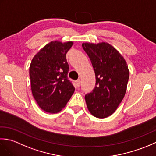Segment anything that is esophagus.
Here are the masks:
<instances>
[{"instance_id": "esophagus-1", "label": "esophagus", "mask_w": 156, "mask_h": 156, "mask_svg": "<svg viewBox=\"0 0 156 156\" xmlns=\"http://www.w3.org/2000/svg\"><path fill=\"white\" fill-rule=\"evenodd\" d=\"M76 86H77L78 87H80V84H81L80 80H76Z\"/></svg>"}]
</instances>
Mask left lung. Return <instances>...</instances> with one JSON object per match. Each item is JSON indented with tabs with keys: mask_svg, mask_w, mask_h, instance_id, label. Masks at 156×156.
<instances>
[{
	"mask_svg": "<svg viewBox=\"0 0 156 156\" xmlns=\"http://www.w3.org/2000/svg\"><path fill=\"white\" fill-rule=\"evenodd\" d=\"M96 76L95 87L85 95L88 111L95 117L103 119L114 113L127 90L129 71L122 55L107 42L83 43Z\"/></svg>",
	"mask_w": 156,
	"mask_h": 156,
	"instance_id": "obj_1",
	"label": "left lung"
}]
</instances>
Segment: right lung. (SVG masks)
<instances>
[{
    "instance_id": "add662e5",
    "label": "right lung",
    "mask_w": 156,
    "mask_h": 156,
    "mask_svg": "<svg viewBox=\"0 0 156 156\" xmlns=\"http://www.w3.org/2000/svg\"><path fill=\"white\" fill-rule=\"evenodd\" d=\"M72 45V41H51L31 62L32 94L39 107L49 113H57L64 108L75 90L68 79L69 66L66 57Z\"/></svg>"
}]
</instances>
